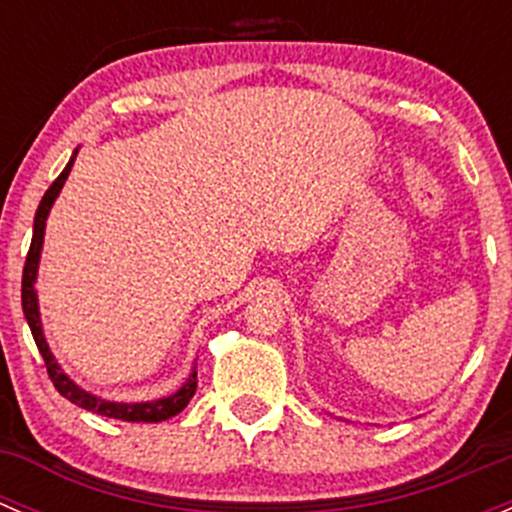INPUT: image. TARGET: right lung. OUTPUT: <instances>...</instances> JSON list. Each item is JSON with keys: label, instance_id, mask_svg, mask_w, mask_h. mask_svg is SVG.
I'll return each mask as SVG.
<instances>
[{"label": "right lung", "instance_id": "1", "mask_svg": "<svg viewBox=\"0 0 512 512\" xmlns=\"http://www.w3.org/2000/svg\"><path fill=\"white\" fill-rule=\"evenodd\" d=\"M74 156H71L66 168L61 170L59 178L49 185V190L44 193L41 198L39 208H36L34 215V235H32V247H29V255L27 262H24V275H22V309H24V317H27L29 329H32V337L39 347V354L44 356V364L46 371H49V379L54 381L56 391H59L64 399H69L71 404L81 406L86 411H94V414L108 416V418H118V421H133V423H158V421H168V418L178 416L185 406L190 404L193 399L195 389H198V371H190L188 381L180 386L175 394L165 396V399H156V401H141V404H121V401H106L101 396H94L91 391L81 389L79 384L69 379L64 374V369L59 366V361L54 359L51 354L49 344H46L44 337V329H41V317H39V299H36V272H39V257H41V245H44V230H46V218H49V210L54 205V200L59 198L61 188H64L66 178L71 173V165H74Z\"/></svg>", "mask_w": 512, "mask_h": 512}]
</instances>
